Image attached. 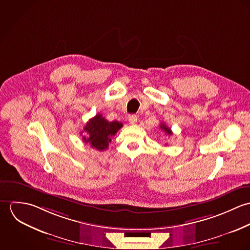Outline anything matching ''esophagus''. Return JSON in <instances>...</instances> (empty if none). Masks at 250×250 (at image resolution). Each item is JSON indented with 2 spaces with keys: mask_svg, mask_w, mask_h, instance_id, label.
Segmentation results:
<instances>
[{
  "mask_svg": "<svg viewBox=\"0 0 250 250\" xmlns=\"http://www.w3.org/2000/svg\"><path fill=\"white\" fill-rule=\"evenodd\" d=\"M128 120H129V123H130V124L134 125V124H136L137 121H138V116L135 115V114H132V115L129 116V119H128Z\"/></svg>",
  "mask_w": 250,
  "mask_h": 250,
  "instance_id": "esophagus-1",
  "label": "esophagus"
}]
</instances>
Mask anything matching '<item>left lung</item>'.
<instances>
[{
    "label": "left lung",
    "mask_w": 250,
    "mask_h": 250,
    "mask_svg": "<svg viewBox=\"0 0 250 250\" xmlns=\"http://www.w3.org/2000/svg\"><path fill=\"white\" fill-rule=\"evenodd\" d=\"M160 128H161L162 130H164V131L166 132V134H167V135H168V136L172 135V132H171L170 128H168V127H167L166 124H164V123H161V125H160Z\"/></svg>",
    "instance_id": "8db88e82"
}]
</instances>
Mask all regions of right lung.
<instances>
[{
	"instance_id": "1",
	"label": "right lung",
	"mask_w": 250,
	"mask_h": 250,
	"mask_svg": "<svg viewBox=\"0 0 250 250\" xmlns=\"http://www.w3.org/2000/svg\"><path fill=\"white\" fill-rule=\"evenodd\" d=\"M122 126V123L118 121L109 122L102 116V114L98 113L85 124L83 132H85L88 137L86 138L83 136V141L85 143H89L92 148L99 151L106 150L112 137Z\"/></svg>"
}]
</instances>
